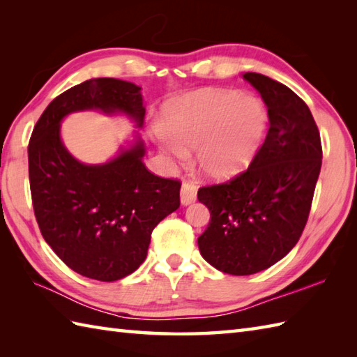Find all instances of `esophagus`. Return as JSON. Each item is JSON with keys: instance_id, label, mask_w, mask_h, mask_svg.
Masks as SVG:
<instances>
[{"instance_id": "obj_1", "label": "esophagus", "mask_w": 357, "mask_h": 357, "mask_svg": "<svg viewBox=\"0 0 357 357\" xmlns=\"http://www.w3.org/2000/svg\"><path fill=\"white\" fill-rule=\"evenodd\" d=\"M196 195H198V188L193 183H188L184 181L183 185H181V202L183 206H190L196 201Z\"/></svg>"}]
</instances>
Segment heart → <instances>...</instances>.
Instances as JSON below:
<instances>
[{
    "label": "heart",
    "mask_w": 357,
    "mask_h": 357,
    "mask_svg": "<svg viewBox=\"0 0 357 357\" xmlns=\"http://www.w3.org/2000/svg\"><path fill=\"white\" fill-rule=\"evenodd\" d=\"M267 109L255 96L230 90H201L172 102L165 110L167 135L159 146L178 159L196 147V164L210 178L225 179L253 162L265 139Z\"/></svg>",
    "instance_id": "heart-1"
}]
</instances>
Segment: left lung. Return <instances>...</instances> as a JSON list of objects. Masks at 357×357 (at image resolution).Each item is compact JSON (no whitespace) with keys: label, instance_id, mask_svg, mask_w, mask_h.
I'll return each instance as SVG.
<instances>
[{"label":"left lung","instance_id":"left-lung-1","mask_svg":"<svg viewBox=\"0 0 357 357\" xmlns=\"http://www.w3.org/2000/svg\"><path fill=\"white\" fill-rule=\"evenodd\" d=\"M267 105L270 128L248 169L204 185L210 222L198 238L204 259L227 275L262 271L298 244L322 165L319 128L293 90L265 75H242Z\"/></svg>","mask_w":357,"mask_h":357}]
</instances>
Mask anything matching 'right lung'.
I'll use <instances>...</instances> for the list:
<instances>
[{"label": "right lung", "mask_w": 357, "mask_h": 357, "mask_svg": "<svg viewBox=\"0 0 357 357\" xmlns=\"http://www.w3.org/2000/svg\"><path fill=\"white\" fill-rule=\"evenodd\" d=\"M139 90L115 78L81 82L47 105L29 142L30 193L43 238L67 267L102 282L144 262L151 231L179 207L181 183L146 169L141 141L107 164H81L63 146L59 123L72 112L98 109L123 112L141 127Z\"/></svg>", "instance_id": "1"}]
</instances>
